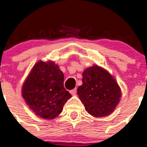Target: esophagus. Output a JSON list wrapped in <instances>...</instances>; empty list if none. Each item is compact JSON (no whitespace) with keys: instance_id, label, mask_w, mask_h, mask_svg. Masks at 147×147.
I'll return each instance as SVG.
<instances>
[{"instance_id":"1","label":"esophagus","mask_w":147,"mask_h":147,"mask_svg":"<svg viewBox=\"0 0 147 147\" xmlns=\"http://www.w3.org/2000/svg\"><path fill=\"white\" fill-rule=\"evenodd\" d=\"M76 92H77V89H76V88H74V89H72L70 91V93H71L72 95H76Z\"/></svg>"}]
</instances>
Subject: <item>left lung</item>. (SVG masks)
Returning a JSON list of instances; mask_svg holds the SVG:
<instances>
[{"mask_svg": "<svg viewBox=\"0 0 147 147\" xmlns=\"http://www.w3.org/2000/svg\"><path fill=\"white\" fill-rule=\"evenodd\" d=\"M78 98L86 111L95 117L111 114L121 98V90L115 78L97 65L83 71L82 85L77 89Z\"/></svg>", "mask_w": 147, "mask_h": 147, "instance_id": "1", "label": "left lung"}]
</instances>
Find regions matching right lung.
<instances>
[{
    "mask_svg": "<svg viewBox=\"0 0 147 147\" xmlns=\"http://www.w3.org/2000/svg\"><path fill=\"white\" fill-rule=\"evenodd\" d=\"M64 74L53 61H38L22 86L21 94L36 116L53 120L71 95L64 88Z\"/></svg>",
    "mask_w": 147,
    "mask_h": 147,
    "instance_id": "1",
    "label": "right lung"
}]
</instances>
